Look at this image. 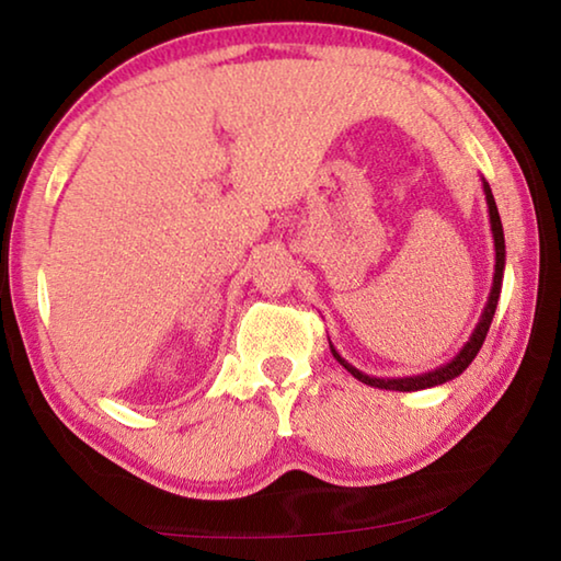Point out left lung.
<instances>
[{
	"instance_id": "obj_1",
	"label": "left lung",
	"mask_w": 561,
	"mask_h": 561,
	"mask_svg": "<svg viewBox=\"0 0 561 561\" xmlns=\"http://www.w3.org/2000/svg\"><path fill=\"white\" fill-rule=\"evenodd\" d=\"M482 190H485L488 213H490V230H492V240H495V277H492L490 297H488L485 309H482L478 327H474L470 339L465 341V346L448 360V364L433 368V371H425V374H417V376H403V378H376V376H368L364 371H358V368L351 366L346 358H341V354L334 348V344H331V341H329L331 354H334V358L339 360V364L344 366L351 376L358 378L360 383L376 386V388H386V391H421V388H433V386L448 383V381H453V378H458L465 371V368L472 364V358L478 356V351L482 348V341H485L488 331H490L492 317H495V309H497V301H500V291H502V274H505V232H502V222H500V213H497L495 197H492V190H490L485 178H482Z\"/></svg>"
}]
</instances>
